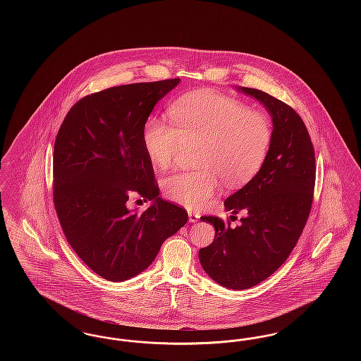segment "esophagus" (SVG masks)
Listing matches in <instances>:
<instances>
[{
  "mask_svg": "<svg viewBox=\"0 0 361 361\" xmlns=\"http://www.w3.org/2000/svg\"><path fill=\"white\" fill-rule=\"evenodd\" d=\"M188 216L189 222H190V224H195V222H197V221H199V218H200V214H199V212H196V211L188 209Z\"/></svg>",
  "mask_w": 361,
  "mask_h": 361,
  "instance_id": "1",
  "label": "esophagus"
}]
</instances>
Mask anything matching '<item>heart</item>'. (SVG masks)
Here are the masks:
<instances>
[{
  "label": "heart",
  "mask_w": 361,
  "mask_h": 361,
  "mask_svg": "<svg viewBox=\"0 0 361 361\" xmlns=\"http://www.w3.org/2000/svg\"><path fill=\"white\" fill-rule=\"evenodd\" d=\"M171 123L150 116L142 130L145 150L155 166L168 168L185 145L197 143V171L165 178V195L189 208L206 206L221 185L240 187L261 169L272 143V123L259 111L211 90L180 97Z\"/></svg>",
  "instance_id": "heart-1"
}]
</instances>
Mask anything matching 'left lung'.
Listing matches in <instances>:
<instances>
[{"mask_svg":"<svg viewBox=\"0 0 361 361\" xmlns=\"http://www.w3.org/2000/svg\"><path fill=\"white\" fill-rule=\"evenodd\" d=\"M238 90L267 108L274 134L257 174L224 202L233 214L246 212L240 224L231 227L221 218L202 216L214 224L215 238L199 250L200 264L207 275L230 290L257 286L290 257L309 219L317 171L309 131L296 111L262 90Z\"/></svg>","mask_w":361,"mask_h":361,"instance_id":"8db88e82","label":"left lung"}]
</instances>
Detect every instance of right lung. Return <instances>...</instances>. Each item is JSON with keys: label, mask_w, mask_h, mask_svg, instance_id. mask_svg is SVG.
<instances>
[{"label": "right lung", "mask_w": 361, "mask_h": 361, "mask_svg": "<svg viewBox=\"0 0 361 361\" xmlns=\"http://www.w3.org/2000/svg\"><path fill=\"white\" fill-rule=\"evenodd\" d=\"M180 78L114 86L71 106L54 145V206L66 240L109 281L145 271L161 245L188 221L185 208L158 197L142 130ZM133 192L154 204L130 210Z\"/></svg>", "instance_id": "obj_1"}]
</instances>
